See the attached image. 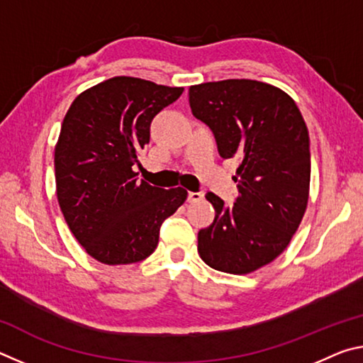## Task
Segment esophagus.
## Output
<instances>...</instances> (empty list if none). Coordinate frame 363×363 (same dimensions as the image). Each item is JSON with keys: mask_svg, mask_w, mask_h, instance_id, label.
Returning a JSON list of instances; mask_svg holds the SVG:
<instances>
[{"mask_svg": "<svg viewBox=\"0 0 363 363\" xmlns=\"http://www.w3.org/2000/svg\"><path fill=\"white\" fill-rule=\"evenodd\" d=\"M203 194L201 192H189V195H187V200L190 201V203H196V201H201L203 200Z\"/></svg>", "mask_w": 363, "mask_h": 363, "instance_id": "obj_1", "label": "esophagus"}]
</instances>
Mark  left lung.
<instances>
[{
    "label": "left lung",
    "instance_id": "obj_1",
    "mask_svg": "<svg viewBox=\"0 0 363 363\" xmlns=\"http://www.w3.org/2000/svg\"><path fill=\"white\" fill-rule=\"evenodd\" d=\"M195 118L216 139L219 155L237 157L238 195L225 206L213 192L216 216L199 232V253L227 274H250L272 262L298 230L311 182L309 133L290 96L256 79L190 86Z\"/></svg>",
    "mask_w": 363,
    "mask_h": 363
}]
</instances>
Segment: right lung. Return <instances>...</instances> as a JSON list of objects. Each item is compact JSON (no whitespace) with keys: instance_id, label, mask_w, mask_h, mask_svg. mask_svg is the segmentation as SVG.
<instances>
[{"instance_id":"right-lung-1","label":"right lung","mask_w":363,"mask_h":363,"mask_svg":"<svg viewBox=\"0 0 363 363\" xmlns=\"http://www.w3.org/2000/svg\"><path fill=\"white\" fill-rule=\"evenodd\" d=\"M182 91L115 77L86 89L65 115L54 150L59 206L78 243L99 262L149 257L163 220L187 199L182 187H153L134 173L153 116Z\"/></svg>"}]
</instances>
